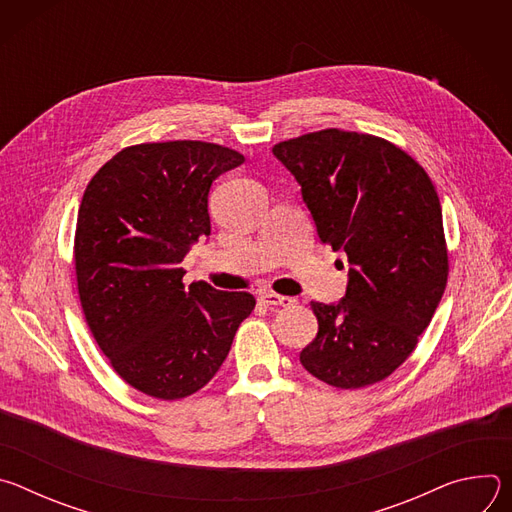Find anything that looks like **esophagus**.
Segmentation results:
<instances>
[{
    "label": "esophagus",
    "instance_id": "obj_1",
    "mask_svg": "<svg viewBox=\"0 0 512 512\" xmlns=\"http://www.w3.org/2000/svg\"><path fill=\"white\" fill-rule=\"evenodd\" d=\"M259 302L265 304V306H281V308H287V306H294V298H287V296H279V294H273V291H265V294L259 296Z\"/></svg>",
    "mask_w": 512,
    "mask_h": 512
}]
</instances>
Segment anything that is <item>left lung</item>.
Listing matches in <instances>:
<instances>
[{
    "instance_id": "8db88e82",
    "label": "left lung",
    "mask_w": 512,
    "mask_h": 512,
    "mask_svg": "<svg viewBox=\"0 0 512 512\" xmlns=\"http://www.w3.org/2000/svg\"><path fill=\"white\" fill-rule=\"evenodd\" d=\"M322 245L348 257L346 294L312 302L304 369L338 389L387 379L413 352L448 281L442 206L425 170L387 139L324 129L277 143Z\"/></svg>"
}]
</instances>
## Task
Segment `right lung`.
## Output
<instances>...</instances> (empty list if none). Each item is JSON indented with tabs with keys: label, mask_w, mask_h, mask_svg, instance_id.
<instances>
[{
	"label": "right lung",
	"mask_w": 512,
	"mask_h": 512,
	"mask_svg": "<svg viewBox=\"0 0 512 512\" xmlns=\"http://www.w3.org/2000/svg\"><path fill=\"white\" fill-rule=\"evenodd\" d=\"M245 158L206 141L139 143L89 182L75 265L87 324L117 375L164 401L202 389L253 312L247 291L182 283L180 263L210 235L212 182Z\"/></svg>",
	"instance_id": "obj_1"
}]
</instances>
